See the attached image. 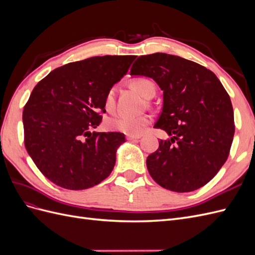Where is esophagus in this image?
I'll return each mask as SVG.
<instances>
[{"label": "esophagus", "mask_w": 255, "mask_h": 255, "mask_svg": "<svg viewBox=\"0 0 255 255\" xmlns=\"http://www.w3.org/2000/svg\"><path fill=\"white\" fill-rule=\"evenodd\" d=\"M127 138L128 140H137L139 139V138H141V135H128Z\"/></svg>", "instance_id": "esophagus-1"}]
</instances>
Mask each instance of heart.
I'll return each instance as SVG.
<instances>
[{
    "instance_id": "heart-1",
    "label": "heart",
    "mask_w": 255,
    "mask_h": 255,
    "mask_svg": "<svg viewBox=\"0 0 255 255\" xmlns=\"http://www.w3.org/2000/svg\"><path fill=\"white\" fill-rule=\"evenodd\" d=\"M132 86L144 98H148L151 92H155V86H154L153 82L144 78H138L132 81ZM115 89L112 88L106 92L104 98V106L107 111H112L115 107ZM150 121L151 118L148 115L121 114L107 120L106 126L110 129L116 130V132L128 135H140Z\"/></svg>"
}]
</instances>
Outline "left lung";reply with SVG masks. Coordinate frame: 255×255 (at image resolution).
I'll return each mask as SVG.
<instances>
[{"instance_id":"8db88e82","label":"left lung","mask_w":255,"mask_h":255,"mask_svg":"<svg viewBox=\"0 0 255 255\" xmlns=\"http://www.w3.org/2000/svg\"><path fill=\"white\" fill-rule=\"evenodd\" d=\"M163 90V111L154 128L170 136L146 157L152 179L161 187L189 192L204 186L229 156L235 126L231 99L211 70L195 61L154 53L130 68Z\"/></svg>"}]
</instances>
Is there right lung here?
I'll return each mask as SVG.
<instances>
[{
	"label": "right lung",
	"mask_w": 255,
	"mask_h": 255,
	"mask_svg": "<svg viewBox=\"0 0 255 255\" xmlns=\"http://www.w3.org/2000/svg\"><path fill=\"white\" fill-rule=\"evenodd\" d=\"M135 56H95L50 72L33 89L23 111L24 144L41 173L58 186L82 190L113 171L119 132L91 129L102 121L106 92L128 70Z\"/></svg>",
	"instance_id": "right-lung-1"
}]
</instances>
